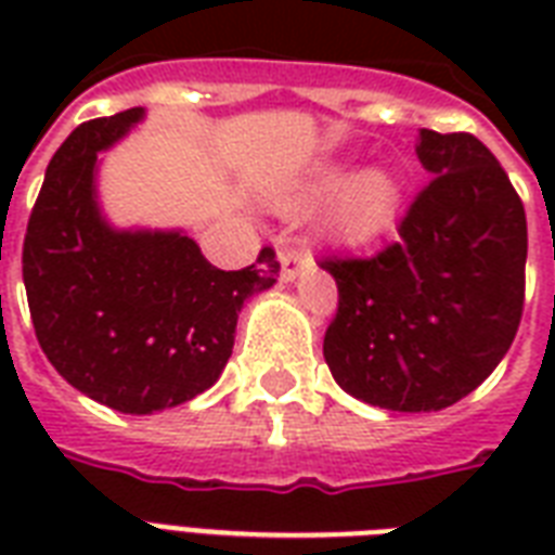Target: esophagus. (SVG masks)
I'll list each match as a JSON object with an SVG mask.
<instances>
[{
  "label": "esophagus",
  "mask_w": 555,
  "mask_h": 555,
  "mask_svg": "<svg viewBox=\"0 0 555 555\" xmlns=\"http://www.w3.org/2000/svg\"><path fill=\"white\" fill-rule=\"evenodd\" d=\"M279 261H282V279H285V282H296V279L302 276L305 270L313 264V261L299 250H282L279 253Z\"/></svg>",
  "instance_id": "1"
}]
</instances>
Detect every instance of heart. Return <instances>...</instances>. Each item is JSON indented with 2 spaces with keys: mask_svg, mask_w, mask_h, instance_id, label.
I'll return each instance as SVG.
<instances>
[{
  "mask_svg": "<svg viewBox=\"0 0 555 555\" xmlns=\"http://www.w3.org/2000/svg\"><path fill=\"white\" fill-rule=\"evenodd\" d=\"M320 218L322 235L343 247H360L386 233L400 207V181L388 167H363L354 158H331L311 167L279 192L282 212H305L327 201Z\"/></svg>",
  "mask_w": 555,
  "mask_h": 555,
  "instance_id": "b5f03b06",
  "label": "heart"
}]
</instances>
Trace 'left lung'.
Returning <instances> with one entry per match:
<instances>
[{"instance_id": "obj_1", "label": "left lung", "mask_w": 555, "mask_h": 555, "mask_svg": "<svg viewBox=\"0 0 555 555\" xmlns=\"http://www.w3.org/2000/svg\"><path fill=\"white\" fill-rule=\"evenodd\" d=\"M429 186L374 259H328L337 320L322 354L337 386L388 412H440L481 386L525 308L527 218L487 146L417 132Z\"/></svg>"}]
</instances>
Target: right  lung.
Wrapping results in <instances>:
<instances>
[{
	"label": "right lung",
	"instance_id": "right-lung-1",
	"mask_svg": "<svg viewBox=\"0 0 555 555\" xmlns=\"http://www.w3.org/2000/svg\"><path fill=\"white\" fill-rule=\"evenodd\" d=\"M146 108L77 126L30 212L22 279L34 331L60 377L124 414H155L207 391L233 354L244 302L276 285V253L212 268L181 227H117L100 204V152Z\"/></svg>",
	"mask_w": 555,
	"mask_h": 555
}]
</instances>
